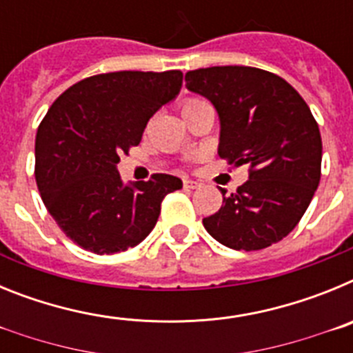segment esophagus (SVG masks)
Masks as SVG:
<instances>
[{
	"mask_svg": "<svg viewBox=\"0 0 353 353\" xmlns=\"http://www.w3.org/2000/svg\"><path fill=\"white\" fill-rule=\"evenodd\" d=\"M183 187H185V189H198V187H201V183L194 182V180L183 179Z\"/></svg>",
	"mask_w": 353,
	"mask_h": 353,
	"instance_id": "obj_1",
	"label": "esophagus"
}]
</instances>
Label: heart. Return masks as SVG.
<instances>
[{
  "label": "heart",
  "instance_id": "heart-1",
  "mask_svg": "<svg viewBox=\"0 0 353 353\" xmlns=\"http://www.w3.org/2000/svg\"><path fill=\"white\" fill-rule=\"evenodd\" d=\"M205 101H201V99H194V97H191V99H185V101L182 102V111L183 109H191V108H196V105L203 104Z\"/></svg>",
  "mask_w": 353,
  "mask_h": 353
}]
</instances>
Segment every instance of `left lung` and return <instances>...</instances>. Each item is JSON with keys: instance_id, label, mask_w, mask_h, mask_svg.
Masks as SVG:
<instances>
[{"instance_id": "1", "label": "left lung", "mask_w": 353, "mask_h": 353, "mask_svg": "<svg viewBox=\"0 0 353 353\" xmlns=\"http://www.w3.org/2000/svg\"><path fill=\"white\" fill-rule=\"evenodd\" d=\"M185 86L207 97L221 118L219 155L249 166V180L223 192L203 226L236 251H260L285 239L310 207L322 174V138L292 84L254 67L189 70Z\"/></svg>"}]
</instances>
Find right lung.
<instances>
[{
	"instance_id": "right-lung-1",
	"label": "right lung",
	"mask_w": 353,
	"mask_h": 353,
	"mask_svg": "<svg viewBox=\"0 0 353 353\" xmlns=\"http://www.w3.org/2000/svg\"><path fill=\"white\" fill-rule=\"evenodd\" d=\"M180 70H121L86 77L65 90L40 121L35 180L61 232L79 248L113 254L138 245L182 180L155 173L123 185L117 164L141 141L146 123L179 95Z\"/></svg>"
}]
</instances>
